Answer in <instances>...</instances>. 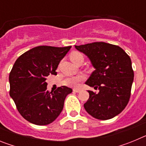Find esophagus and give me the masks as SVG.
I'll use <instances>...</instances> for the list:
<instances>
[{
  "label": "esophagus",
  "mask_w": 146,
  "mask_h": 146,
  "mask_svg": "<svg viewBox=\"0 0 146 146\" xmlns=\"http://www.w3.org/2000/svg\"><path fill=\"white\" fill-rule=\"evenodd\" d=\"M73 91H74V92H76V93H78V92H80V89L74 88V89H73Z\"/></svg>",
  "instance_id": "obj_1"
}]
</instances>
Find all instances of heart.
<instances>
[{
	"instance_id": "b5f03b06",
	"label": "heart",
	"mask_w": 146,
	"mask_h": 146,
	"mask_svg": "<svg viewBox=\"0 0 146 146\" xmlns=\"http://www.w3.org/2000/svg\"><path fill=\"white\" fill-rule=\"evenodd\" d=\"M70 59L73 63L77 60L78 59H83L82 55H81L80 52H72L70 55ZM84 80V77L82 75H79L77 76V77H68L66 79H65L64 80V84L66 86H76L77 85V83L80 81L83 80Z\"/></svg>"
}]
</instances>
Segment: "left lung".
<instances>
[{
	"label": "left lung",
	"mask_w": 146,
	"mask_h": 146,
	"mask_svg": "<svg viewBox=\"0 0 146 146\" xmlns=\"http://www.w3.org/2000/svg\"><path fill=\"white\" fill-rule=\"evenodd\" d=\"M74 47L88 58L95 69L86 84L99 90L98 93L88 91L85 109L96 119L114 118L129 100L134 80L131 58L122 48L105 42Z\"/></svg>",
	"instance_id": "left-lung-1"
}]
</instances>
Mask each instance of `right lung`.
Masks as SVG:
<instances>
[{
	"mask_svg": "<svg viewBox=\"0 0 146 146\" xmlns=\"http://www.w3.org/2000/svg\"><path fill=\"white\" fill-rule=\"evenodd\" d=\"M71 47H36L20 55L13 66L9 78L10 96L20 115L31 123L50 124L61 113L72 89L64 86L49 93L45 80L50 74H57L59 63Z\"/></svg>",
	"mask_w": 146,
	"mask_h": 146,
	"instance_id": "obj_1",
	"label": "right lung"
}]
</instances>
